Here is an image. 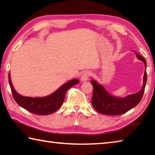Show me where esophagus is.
Masks as SVG:
<instances>
[{
    "instance_id": "obj_1",
    "label": "esophagus",
    "mask_w": 155,
    "mask_h": 155,
    "mask_svg": "<svg viewBox=\"0 0 155 155\" xmlns=\"http://www.w3.org/2000/svg\"><path fill=\"white\" fill-rule=\"evenodd\" d=\"M91 72H90V71H85V72H84L83 73L82 76H81V81H87V80L88 79V78L91 77Z\"/></svg>"
}]
</instances>
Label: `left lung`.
<instances>
[{
	"label": "left lung",
	"instance_id": "1",
	"mask_svg": "<svg viewBox=\"0 0 155 155\" xmlns=\"http://www.w3.org/2000/svg\"><path fill=\"white\" fill-rule=\"evenodd\" d=\"M137 58L144 63L145 72L143 75V86L138 92L128 95L124 98H118L111 95L101 84L94 80H91L94 91L91 103L97 111L104 115H118L124 114L140 103L145 90L147 81L146 61L145 59L140 56L137 52H135Z\"/></svg>",
	"mask_w": 155,
	"mask_h": 155
}]
</instances>
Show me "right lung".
<instances>
[{"label": "right lung", "mask_w": 155, "mask_h": 155, "mask_svg": "<svg viewBox=\"0 0 155 155\" xmlns=\"http://www.w3.org/2000/svg\"><path fill=\"white\" fill-rule=\"evenodd\" d=\"M79 83L78 79H72L65 83L58 90L49 96L45 97H27L17 93L13 87L10 74H9V83L11 87L13 97L18 105L27 109L34 114L49 115L56 111L64 103L65 94L70 87Z\"/></svg>", "instance_id": "add662e5"}]
</instances>
